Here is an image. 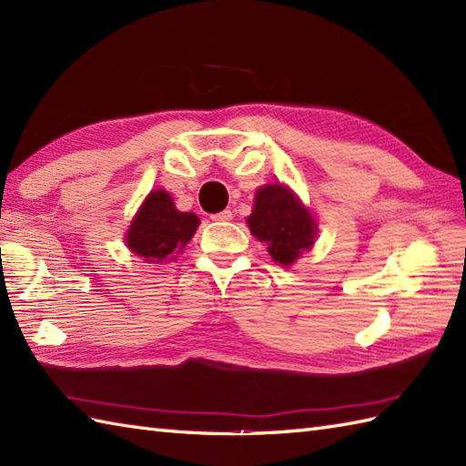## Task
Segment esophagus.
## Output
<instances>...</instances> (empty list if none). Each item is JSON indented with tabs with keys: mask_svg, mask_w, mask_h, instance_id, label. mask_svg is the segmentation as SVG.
I'll return each instance as SVG.
<instances>
[{
	"mask_svg": "<svg viewBox=\"0 0 466 466\" xmlns=\"http://www.w3.org/2000/svg\"><path fill=\"white\" fill-rule=\"evenodd\" d=\"M214 222H230L232 220V212L230 210H222L212 216Z\"/></svg>",
	"mask_w": 466,
	"mask_h": 466,
	"instance_id": "34e87169",
	"label": "esophagus"
}]
</instances>
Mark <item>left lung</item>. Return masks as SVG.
Listing matches in <instances>:
<instances>
[{
  "label": "left lung",
  "mask_w": 466,
  "mask_h": 466,
  "mask_svg": "<svg viewBox=\"0 0 466 466\" xmlns=\"http://www.w3.org/2000/svg\"><path fill=\"white\" fill-rule=\"evenodd\" d=\"M248 226L256 238L268 246L272 258L282 266H290L316 238L314 218L299 198L280 184L264 186L256 192Z\"/></svg>",
  "instance_id": "1"
}]
</instances>
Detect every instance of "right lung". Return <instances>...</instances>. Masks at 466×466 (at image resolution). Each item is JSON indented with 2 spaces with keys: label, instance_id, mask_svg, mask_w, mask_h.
<instances>
[{
  "label": "right lung",
  "instance_id": "obj_1",
  "mask_svg": "<svg viewBox=\"0 0 466 466\" xmlns=\"http://www.w3.org/2000/svg\"><path fill=\"white\" fill-rule=\"evenodd\" d=\"M198 224L200 220L196 214L177 212L170 194L156 190L136 214L126 234V244L144 260L160 264L192 240Z\"/></svg>",
  "mask_w": 466,
  "mask_h": 466
}]
</instances>
